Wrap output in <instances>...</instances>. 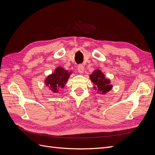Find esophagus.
Here are the masks:
<instances>
[{"label": "esophagus", "mask_w": 155, "mask_h": 155, "mask_svg": "<svg viewBox=\"0 0 155 155\" xmlns=\"http://www.w3.org/2000/svg\"><path fill=\"white\" fill-rule=\"evenodd\" d=\"M84 69H85V68H84V66H83V64H79V65H78V71L79 73H83Z\"/></svg>", "instance_id": "obj_1"}]
</instances>
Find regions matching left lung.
<instances>
[{"label":"left lung","instance_id":"obj_1","mask_svg":"<svg viewBox=\"0 0 155 155\" xmlns=\"http://www.w3.org/2000/svg\"><path fill=\"white\" fill-rule=\"evenodd\" d=\"M91 81L97 86V91L102 94L107 93L111 90L112 85H110V81L109 79H107L104 74L100 70H96L91 76ZM96 88V87H94Z\"/></svg>","mask_w":155,"mask_h":155}]
</instances>
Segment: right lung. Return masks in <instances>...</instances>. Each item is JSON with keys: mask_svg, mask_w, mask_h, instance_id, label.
<instances>
[{"mask_svg": "<svg viewBox=\"0 0 155 155\" xmlns=\"http://www.w3.org/2000/svg\"><path fill=\"white\" fill-rule=\"evenodd\" d=\"M71 72H68L62 67H58L55 72L46 79L45 83L54 92H58L59 90L63 88L66 84Z\"/></svg>", "mask_w": 155, "mask_h": 155, "instance_id": "1", "label": "right lung"}]
</instances>
